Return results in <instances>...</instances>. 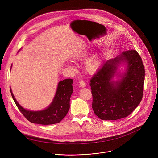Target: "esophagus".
<instances>
[{"label":"esophagus","mask_w":158,"mask_h":158,"mask_svg":"<svg viewBox=\"0 0 158 158\" xmlns=\"http://www.w3.org/2000/svg\"><path fill=\"white\" fill-rule=\"evenodd\" d=\"M79 83H80V85L81 86V87H83V88H84V87H85L86 86V83H85V82L84 81H83V80H80L79 81Z\"/></svg>","instance_id":"esophagus-1"}]
</instances>
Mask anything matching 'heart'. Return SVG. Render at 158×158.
Returning <instances> with one entry per match:
<instances>
[{
    "label": "heart",
    "instance_id": "1",
    "mask_svg": "<svg viewBox=\"0 0 158 158\" xmlns=\"http://www.w3.org/2000/svg\"><path fill=\"white\" fill-rule=\"evenodd\" d=\"M87 52L86 49H83L78 51L76 54V58L81 59L84 57ZM102 64V59L100 56L94 55L88 58L85 63L86 70L90 73L96 72L101 67Z\"/></svg>",
    "mask_w": 158,
    "mask_h": 158
}]
</instances>
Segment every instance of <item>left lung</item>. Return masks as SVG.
<instances>
[{
    "mask_svg": "<svg viewBox=\"0 0 158 158\" xmlns=\"http://www.w3.org/2000/svg\"><path fill=\"white\" fill-rule=\"evenodd\" d=\"M125 61L126 73L119 81H111L117 65ZM144 67L134 49L123 51L114 59L107 60L91 78L92 108L101 120H114L129 115L140 103L144 89Z\"/></svg>",
    "mask_w": 158,
    "mask_h": 158,
    "instance_id": "obj_1",
    "label": "left lung"
}]
</instances>
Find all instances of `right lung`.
Wrapping results in <instances>:
<instances>
[{
  "label": "right lung",
  "mask_w": 158,
  "mask_h": 158,
  "mask_svg": "<svg viewBox=\"0 0 158 158\" xmlns=\"http://www.w3.org/2000/svg\"><path fill=\"white\" fill-rule=\"evenodd\" d=\"M73 80L65 79L59 83L54 99L51 104L41 111L27 110L16 101L10 89L13 99L19 110L30 122L41 125H51L60 122L70 108V99L73 93Z\"/></svg>",
  "instance_id": "obj_1"
}]
</instances>
